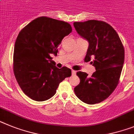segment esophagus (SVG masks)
Masks as SVG:
<instances>
[{"mask_svg":"<svg viewBox=\"0 0 134 134\" xmlns=\"http://www.w3.org/2000/svg\"><path fill=\"white\" fill-rule=\"evenodd\" d=\"M76 72L75 71V70H72V75H76Z\"/></svg>","mask_w":134,"mask_h":134,"instance_id":"obj_1","label":"esophagus"}]
</instances>
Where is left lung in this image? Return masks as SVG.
Listing matches in <instances>:
<instances>
[{
    "label": "left lung",
    "instance_id": "1",
    "mask_svg": "<svg viewBox=\"0 0 134 134\" xmlns=\"http://www.w3.org/2000/svg\"><path fill=\"white\" fill-rule=\"evenodd\" d=\"M81 37L89 42L85 61L96 68L91 77L86 72H76L80 83L74 89L81 101L94 104L106 100L115 90L124 64L125 51L118 34L110 25L98 20L74 22Z\"/></svg>",
    "mask_w": 134,
    "mask_h": 134
}]
</instances>
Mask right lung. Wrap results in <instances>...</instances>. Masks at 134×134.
<instances>
[{
	"label": "right lung",
	"mask_w": 134,
	"mask_h": 134,
	"mask_svg": "<svg viewBox=\"0 0 134 134\" xmlns=\"http://www.w3.org/2000/svg\"><path fill=\"white\" fill-rule=\"evenodd\" d=\"M72 32L67 22L40 17L29 23L18 34L14 47L13 72L24 93L32 100H49L59 84L71 76V70L58 68L52 60L58 47Z\"/></svg>",
	"instance_id": "add662e5"
}]
</instances>
